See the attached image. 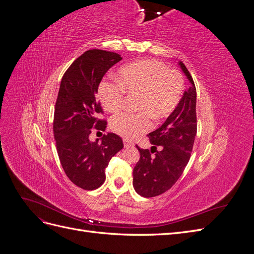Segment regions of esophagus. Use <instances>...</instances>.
Here are the masks:
<instances>
[{"instance_id":"1","label":"esophagus","mask_w":254,"mask_h":254,"mask_svg":"<svg viewBox=\"0 0 254 254\" xmlns=\"http://www.w3.org/2000/svg\"><path fill=\"white\" fill-rule=\"evenodd\" d=\"M123 142H124V146H125V147H132V146L134 145L133 143H131V142L126 140V139H125L124 141H123Z\"/></svg>"}]
</instances>
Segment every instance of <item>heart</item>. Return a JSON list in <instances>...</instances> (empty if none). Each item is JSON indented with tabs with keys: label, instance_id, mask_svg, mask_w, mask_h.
Wrapping results in <instances>:
<instances>
[{
	"label": "heart",
	"instance_id": "heart-1",
	"mask_svg": "<svg viewBox=\"0 0 254 254\" xmlns=\"http://www.w3.org/2000/svg\"><path fill=\"white\" fill-rule=\"evenodd\" d=\"M117 84L103 83L99 99L109 112H118L128 96H140L139 114L121 113L110 121V128L127 140H133L152 127L150 117L162 121L170 117L180 104L183 78L179 72L170 70L158 60H142L122 67Z\"/></svg>",
	"mask_w": 254,
	"mask_h": 254
}]
</instances>
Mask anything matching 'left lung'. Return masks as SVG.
Wrapping results in <instances>:
<instances>
[{
    "mask_svg": "<svg viewBox=\"0 0 254 254\" xmlns=\"http://www.w3.org/2000/svg\"><path fill=\"white\" fill-rule=\"evenodd\" d=\"M182 72L191 86L184 91L177 109L162 126L148 134L151 149L159 146L155 157L148 149L140 151V160L133 168V188L143 197H155L170 190L188 165L197 132L196 88L187 66L181 61Z\"/></svg>",
    "mask_w": 254,
    "mask_h": 254,
    "instance_id": "1",
    "label": "left lung"
}]
</instances>
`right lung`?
Segmentation results:
<instances>
[{
  "label": "right lung",
  "mask_w": 254,
  "mask_h": 254,
  "mask_svg": "<svg viewBox=\"0 0 254 254\" xmlns=\"http://www.w3.org/2000/svg\"><path fill=\"white\" fill-rule=\"evenodd\" d=\"M122 60L121 55L89 50L76 59L61 79L54 113V136L60 163L67 178L80 189L92 190L105 182L111 158L124 147L112 132L101 142L90 141L92 128L105 131L107 122L96 119L103 112L96 93L104 75Z\"/></svg>",
  "instance_id": "1"
}]
</instances>
